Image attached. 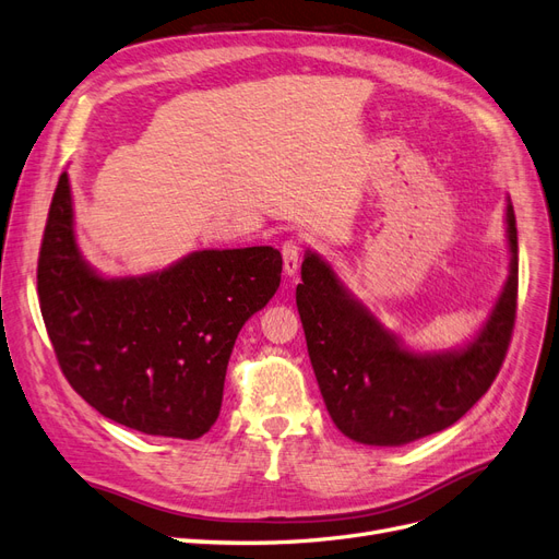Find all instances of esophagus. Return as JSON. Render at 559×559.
<instances>
[{
    "label": "esophagus",
    "instance_id": "34e87169",
    "mask_svg": "<svg viewBox=\"0 0 559 559\" xmlns=\"http://www.w3.org/2000/svg\"><path fill=\"white\" fill-rule=\"evenodd\" d=\"M281 252H283L285 274L295 276L297 269H299V262H301V254H305V241H301V238H297V236H290L288 241H283Z\"/></svg>",
    "mask_w": 559,
    "mask_h": 559
}]
</instances>
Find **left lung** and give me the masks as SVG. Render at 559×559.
Listing matches in <instances>:
<instances>
[{
    "label": "left lung",
    "mask_w": 559,
    "mask_h": 559,
    "mask_svg": "<svg viewBox=\"0 0 559 559\" xmlns=\"http://www.w3.org/2000/svg\"><path fill=\"white\" fill-rule=\"evenodd\" d=\"M510 276L483 332L454 354L419 356L397 344L334 271L309 252L301 262L297 311L330 417L365 444H405L452 426L497 379L518 313V227L506 209Z\"/></svg>",
    "instance_id": "1"
}]
</instances>
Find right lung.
I'll use <instances>...</instances> for the list:
<instances>
[{"mask_svg":"<svg viewBox=\"0 0 559 559\" xmlns=\"http://www.w3.org/2000/svg\"><path fill=\"white\" fill-rule=\"evenodd\" d=\"M281 269L278 250L254 246L191 252L152 276L100 278L76 250L62 173L37 293L60 370L91 407L140 433L194 440L215 424L234 342L278 290Z\"/></svg>","mask_w":559,"mask_h":559,"instance_id":"1","label":"right lung"}]
</instances>
